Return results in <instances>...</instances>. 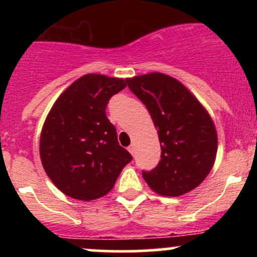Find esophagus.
Instances as JSON below:
<instances>
[{"label": "esophagus", "mask_w": 257, "mask_h": 257, "mask_svg": "<svg viewBox=\"0 0 257 257\" xmlns=\"http://www.w3.org/2000/svg\"><path fill=\"white\" fill-rule=\"evenodd\" d=\"M128 150H129V153H131L132 155L136 154V147H134V145H131V147L128 148Z\"/></svg>", "instance_id": "34e87169"}]
</instances>
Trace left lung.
I'll list each match as a JSON object with an SVG mask.
<instances>
[{
  "label": "left lung",
  "instance_id": "obj_1",
  "mask_svg": "<svg viewBox=\"0 0 257 257\" xmlns=\"http://www.w3.org/2000/svg\"><path fill=\"white\" fill-rule=\"evenodd\" d=\"M158 129L162 159L143 178L163 196H180L208 177L217 152L214 121L195 95L178 79L153 73L128 78Z\"/></svg>",
  "mask_w": 257,
  "mask_h": 257
}]
</instances>
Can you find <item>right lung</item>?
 <instances>
[{
  "mask_svg": "<svg viewBox=\"0 0 257 257\" xmlns=\"http://www.w3.org/2000/svg\"><path fill=\"white\" fill-rule=\"evenodd\" d=\"M123 78L85 74L72 83L49 110L40 141L43 169L67 196L89 201L107 195L123 168L133 159L118 143L105 115Z\"/></svg>",
  "mask_w": 257,
  "mask_h": 257,
  "instance_id": "add662e5",
  "label": "right lung"
}]
</instances>
